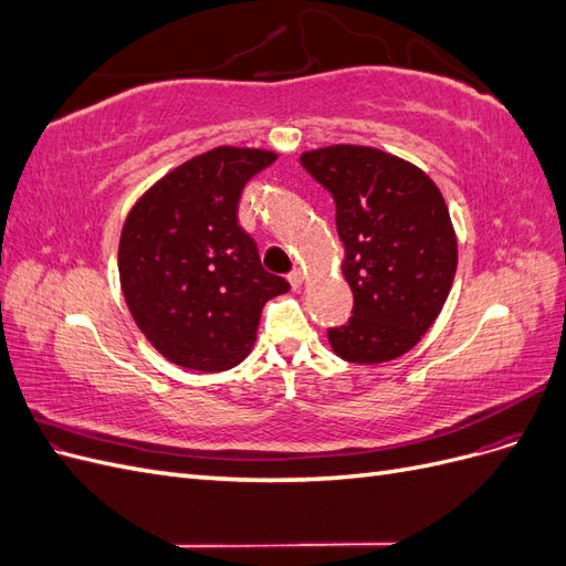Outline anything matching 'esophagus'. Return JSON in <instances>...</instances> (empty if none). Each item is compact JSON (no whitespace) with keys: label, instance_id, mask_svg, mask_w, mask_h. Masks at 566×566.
Masks as SVG:
<instances>
[{"label":"esophagus","instance_id":"obj_1","mask_svg":"<svg viewBox=\"0 0 566 566\" xmlns=\"http://www.w3.org/2000/svg\"><path fill=\"white\" fill-rule=\"evenodd\" d=\"M287 281H290V285H293L295 290L304 283V271L297 266V269H293V271H290L287 273Z\"/></svg>","mask_w":566,"mask_h":566}]
</instances>
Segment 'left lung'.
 I'll use <instances>...</instances> for the list:
<instances>
[{
  "mask_svg": "<svg viewBox=\"0 0 566 566\" xmlns=\"http://www.w3.org/2000/svg\"><path fill=\"white\" fill-rule=\"evenodd\" d=\"M333 193L354 310L328 331L333 352L375 366L413 349L447 302L458 241L437 184L420 167L373 146L335 144L300 156Z\"/></svg>",
  "mask_w": 566,
  "mask_h": 566,
  "instance_id": "obj_1",
  "label": "left lung"
}]
</instances>
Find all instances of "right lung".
I'll use <instances>...</instances> for the list:
<instances>
[{"instance_id": "right-lung-1", "label": "right lung", "mask_w": 566, "mask_h": 566, "mask_svg": "<svg viewBox=\"0 0 566 566\" xmlns=\"http://www.w3.org/2000/svg\"><path fill=\"white\" fill-rule=\"evenodd\" d=\"M279 153L217 146L134 202L119 233V285L134 323L167 361L219 373L250 354L264 304L290 283L264 271L238 227L245 184Z\"/></svg>"}]
</instances>
